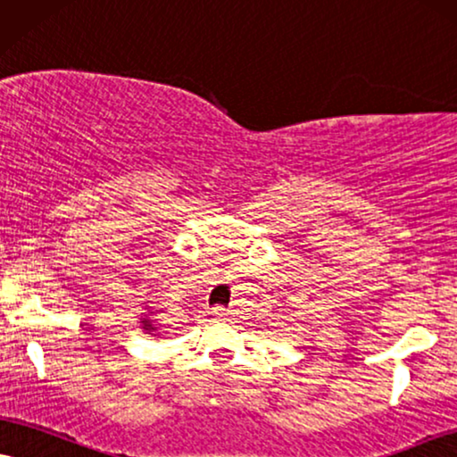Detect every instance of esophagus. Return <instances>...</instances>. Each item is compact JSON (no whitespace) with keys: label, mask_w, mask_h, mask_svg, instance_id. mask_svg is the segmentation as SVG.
<instances>
[{"label":"esophagus","mask_w":457,"mask_h":457,"mask_svg":"<svg viewBox=\"0 0 457 457\" xmlns=\"http://www.w3.org/2000/svg\"><path fill=\"white\" fill-rule=\"evenodd\" d=\"M212 314H215L217 319H221V316L228 314V310H225V308H212Z\"/></svg>","instance_id":"34e87169"}]
</instances>
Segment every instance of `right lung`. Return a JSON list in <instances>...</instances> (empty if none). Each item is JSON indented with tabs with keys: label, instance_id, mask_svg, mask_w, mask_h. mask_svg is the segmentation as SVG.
I'll return each mask as SVG.
<instances>
[{
	"label": "right lung",
	"instance_id": "right-lung-1",
	"mask_svg": "<svg viewBox=\"0 0 457 457\" xmlns=\"http://www.w3.org/2000/svg\"><path fill=\"white\" fill-rule=\"evenodd\" d=\"M149 310V308H147ZM152 314H154V312H147V314H143V319H141V328H143V331H147V333H155V331H158V327H155L154 325V319H152Z\"/></svg>",
	"mask_w": 457,
	"mask_h": 457
}]
</instances>
